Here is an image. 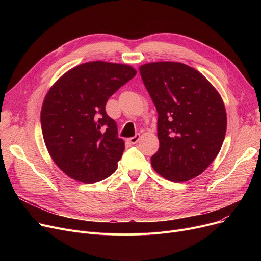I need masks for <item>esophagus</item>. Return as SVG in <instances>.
I'll return each mask as SVG.
<instances>
[{"label": "esophagus", "mask_w": 261, "mask_h": 261, "mask_svg": "<svg viewBox=\"0 0 261 261\" xmlns=\"http://www.w3.org/2000/svg\"><path fill=\"white\" fill-rule=\"evenodd\" d=\"M141 139V135L140 134H135L134 136H132V138H130L128 141L131 143V144H136L139 142V140Z\"/></svg>", "instance_id": "34e87169"}]
</instances>
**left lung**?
<instances>
[{
	"mask_svg": "<svg viewBox=\"0 0 261 261\" xmlns=\"http://www.w3.org/2000/svg\"><path fill=\"white\" fill-rule=\"evenodd\" d=\"M140 73L159 114L153 169L171 182L194 179L216 159L225 138L221 96L201 73L180 62L147 63Z\"/></svg>",
	"mask_w": 261,
	"mask_h": 261,
	"instance_id": "1",
	"label": "left lung"
}]
</instances>
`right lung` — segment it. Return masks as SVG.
Returning <instances> with one entry per match:
<instances>
[{
  "mask_svg": "<svg viewBox=\"0 0 261 261\" xmlns=\"http://www.w3.org/2000/svg\"><path fill=\"white\" fill-rule=\"evenodd\" d=\"M136 75L126 64L93 61L65 73L45 96L41 127L48 152L72 179L96 183L117 169L125 143L108 116V99Z\"/></svg>",
  "mask_w": 261,
  "mask_h": 261,
  "instance_id": "obj_1",
  "label": "right lung"
}]
</instances>
